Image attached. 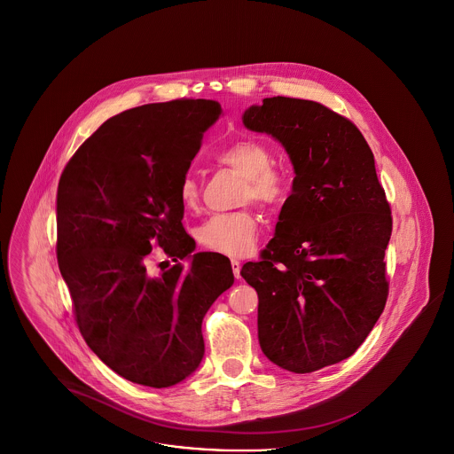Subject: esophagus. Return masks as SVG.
<instances>
[{"label": "esophagus", "instance_id": "34e87169", "mask_svg": "<svg viewBox=\"0 0 454 454\" xmlns=\"http://www.w3.org/2000/svg\"><path fill=\"white\" fill-rule=\"evenodd\" d=\"M231 264H232V273L239 280L240 278V262L238 260H231Z\"/></svg>", "mask_w": 454, "mask_h": 454}]
</instances>
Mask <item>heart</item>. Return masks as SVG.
Wrapping results in <instances>:
<instances>
[{"label":"heart","instance_id":"heart-1","mask_svg":"<svg viewBox=\"0 0 454 454\" xmlns=\"http://www.w3.org/2000/svg\"><path fill=\"white\" fill-rule=\"evenodd\" d=\"M216 164L242 176L239 205L256 203L266 212L278 210L290 196L294 186L292 170L273 162V152L254 138H240L225 145L215 153ZM179 201L186 210H196L200 203V183L192 172L179 181ZM260 236V222L251 208L212 216L196 232L198 242L223 256L240 258L249 254Z\"/></svg>","mask_w":454,"mask_h":454}]
</instances>
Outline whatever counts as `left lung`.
Here are the masks:
<instances>
[{
  "mask_svg": "<svg viewBox=\"0 0 454 454\" xmlns=\"http://www.w3.org/2000/svg\"><path fill=\"white\" fill-rule=\"evenodd\" d=\"M242 121L282 142L295 179L275 238L240 275L258 292L264 356L308 374L350 357L381 316L391 207L371 146L330 107L268 97Z\"/></svg>",
  "mask_w": 454,
  "mask_h": 454,
  "instance_id": "8db88e82",
  "label": "left lung"
}]
</instances>
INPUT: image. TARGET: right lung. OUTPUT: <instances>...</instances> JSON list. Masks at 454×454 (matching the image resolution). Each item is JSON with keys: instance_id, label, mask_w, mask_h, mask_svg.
<instances>
[{"instance_id": "obj_1", "label": "right lung", "mask_w": 454, "mask_h": 454, "mask_svg": "<svg viewBox=\"0 0 454 454\" xmlns=\"http://www.w3.org/2000/svg\"><path fill=\"white\" fill-rule=\"evenodd\" d=\"M216 100L176 98L106 121L73 153L58 186L56 254L74 321L92 352L124 380L168 387L200 365L201 323L234 284L231 262L194 249L179 181ZM157 245L175 264L147 270Z\"/></svg>"}]
</instances>
